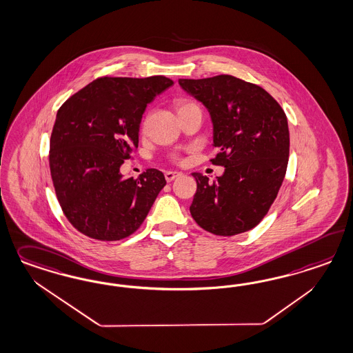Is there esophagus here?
<instances>
[{
    "mask_svg": "<svg viewBox=\"0 0 353 353\" xmlns=\"http://www.w3.org/2000/svg\"><path fill=\"white\" fill-rule=\"evenodd\" d=\"M182 174L181 172H176V171H166L165 172V178H166V181L168 182H172L175 178H178V176H181Z\"/></svg>",
    "mask_w": 353,
    "mask_h": 353,
    "instance_id": "34e87169",
    "label": "esophagus"
}]
</instances>
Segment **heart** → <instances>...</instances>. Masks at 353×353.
Masks as SVG:
<instances>
[{
	"mask_svg": "<svg viewBox=\"0 0 353 353\" xmlns=\"http://www.w3.org/2000/svg\"><path fill=\"white\" fill-rule=\"evenodd\" d=\"M192 105H196V103H191V101L181 103L178 105V112H181V110L185 109V108H190V106H192ZM168 157H169L171 162H174V163H181V162H182V156H181L178 152H171V153H169Z\"/></svg>",
	"mask_w": 353,
	"mask_h": 353,
	"instance_id": "1",
	"label": "heart"
}]
</instances>
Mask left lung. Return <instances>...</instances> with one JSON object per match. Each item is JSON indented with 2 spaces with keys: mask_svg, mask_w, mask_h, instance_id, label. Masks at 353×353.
<instances>
[{
  "mask_svg": "<svg viewBox=\"0 0 353 353\" xmlns=\"http://www.w3.org/2000/svg\"><path fill=\"white\" fill-rule=\"evenodd\" d=\"M204 103L214 125L213 165L225 172L213 183L194 172L197 190L191 216L205 231L234 236L256 228L285 179L290 132L282 106L268 92L232 75L179 79Z\"/></svg>",
  "mask_w": 353,
  "mask_h": 353,
  "instance_id": "obj_1",
  "label": "left lung"
}]
</instances>
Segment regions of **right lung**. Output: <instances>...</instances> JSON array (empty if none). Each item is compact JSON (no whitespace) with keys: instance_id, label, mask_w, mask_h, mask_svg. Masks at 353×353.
Returning a JSON list of instances; mask_svg holds the SVG:
<instances>
[{"instance_id":"right-lung-1","label":"right lung","mask_w":353,"mask_h":353,"mask_svg":"<svg viewBox=\"0 0 353 353\" xmlns=\"http://www.w3.org/2000/svg\"><path fill=\"white\" fill-rule=\"evenodd\" d=\"M172 80L103 77L58 109L49 168L58 203L83 235L101 241L125 239L141 226L166 181L147 169L137 179L119 168L132 159L147 103Z\"/></svg>"}]
</instances>
